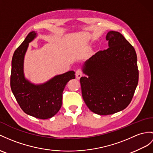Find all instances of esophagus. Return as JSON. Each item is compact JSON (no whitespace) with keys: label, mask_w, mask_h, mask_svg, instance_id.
<instances>
[{"label":"esophagus","mask_w":153,"mask_h":153,"mask_svg":"<svg viewBox=\"0 0 153 153\" xmlns=\"http://www.w3.org/2000/svg\"><path fill=\"white\" fill-rule=\"evenodd\" d=\"M75 75L77 79H80V77L82 76V70L80 69H79L76 71Z\"/></svg>","instance_id":"obj_1"}]
</instances>
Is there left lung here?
Instances as JSON below:
<instances>
[{
	"mask_svg": "<svg viewBox=\"0 0 153 153\" xmlns=\"http://www.w3.org/2000/svg\"><path fill=\"white\" fill-rule=\"evenodd\" d=\"M109 47L85 62L80 79L82 95L88 108L99 115H110L126 108L138 83L134 48L121 33L106 35Z\"/></svg>",
	"mask_w": 153,
	"mask_h": 153,
	"instance_id": "8db88e82",
	"label": "left lung"
}]
</instances>
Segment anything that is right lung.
Listing matches in <instances>:
<instances>
[{"label":"right lung","instance_id":"1","mask_svg":"<svg viewBox=\"0 0 153 153\" xmlns=\"http://www.w3.org/2000/svg\"><path fill=\"white\" fill-rule=\"evenodd\" d=\"M36 36L30 32L15 51L12 61L10 86L17 102L25 113L36 118L46 120L58 113L62 105L63 91L67 83L75 78L73 71L54 76L42 85H33L25 79L24 56L28 43Z\"/></svg>","mask_w":153,"mask_h":153}]
</instances>
